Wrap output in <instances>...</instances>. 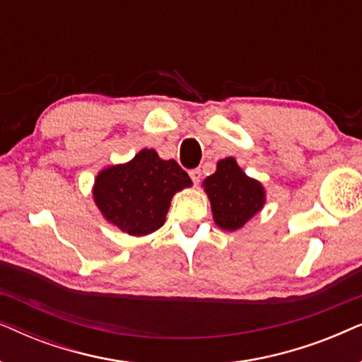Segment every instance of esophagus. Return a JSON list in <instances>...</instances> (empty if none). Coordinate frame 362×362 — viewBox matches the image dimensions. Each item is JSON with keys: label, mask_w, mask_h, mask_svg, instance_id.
Wrapping results in <instances>:
<instances>
[{"label": "esophagus", "mask_w": 362, "mask_h": 362, "mask_svg": "<svg viewBox=\"0 0 362 362\" xmlns=\"http://www.w3.org/2000/svg\"><path fill=\"white\" fill-rule=\"evenodd\" d=\"M189 176H191V180H192V182H194V186H197L201 182V170H191L189 171Z\"/></svg>", "instance_id": "obj_1"}]
</instances>
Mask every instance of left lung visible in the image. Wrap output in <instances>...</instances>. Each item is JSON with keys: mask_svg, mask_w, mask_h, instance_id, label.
Masks as SVG:
<instances>
[{"mask_svg": "<svg viewBox=\"0 0 362 362\" xmlns=\"http://www.w3.org/2000/svg\"><path fill=\"white\" fill-rule=\"evenodd\" d=\"M211 201L214 222L224 230L244 227L265 204V189L260 181L247 176L235 158L217 161L214 175L202 182Z\"/></svg>", "mask_w": 362, "mask_h": 362, "instance_id": "obj_1", "label": "left lung"}]
</instances>
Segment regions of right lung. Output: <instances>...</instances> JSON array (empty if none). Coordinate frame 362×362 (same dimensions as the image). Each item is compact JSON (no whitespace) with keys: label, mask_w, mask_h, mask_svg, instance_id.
<instances>
[{"label":"right lung","mask_w":362,"mask_h":362,"mask_svg":"<svg viewBox=\"0 0 362 362\" xmlns=\"http://www.w3.org/2000/svg\"><path fill=\"white\" fill-rule=\"evenodd\" d=\"M191 186V177L175 160H161L155 150L143 148L128 163L103 168L92 194L110 224L143 237L165 224L173 196Z\"/></svg>","instance_id":"1"}]
</instances>
